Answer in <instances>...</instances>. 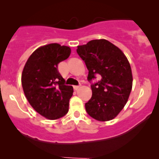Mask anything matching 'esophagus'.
<instances>
[{
	"label": "esophagus",
	"mask_w": 159,
	"mask_h": 159,
	"mask_svg": "<svg viewBox=\"0 0 159 159\" xmlns=\"http://www.w3.org/2000/svg\"><path fill=\"white\" fill-rule=\"evenodd\" d=\"M80 88V85H79V86L78 85H75V86H73V88H74L75 90H78Z\"/></svg>",
	"instance_id": "1"
}]
</instances>
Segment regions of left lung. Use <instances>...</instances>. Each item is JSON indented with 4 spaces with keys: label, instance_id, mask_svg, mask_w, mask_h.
I'll use <instances>...</instances> for the list:
<instances>
[{
    "label": "left lung",
    "instance_id": "left-lung-1",
    "mask_svg": "<svg viewBox=\"0 0 159 159\" xmlns=\"http://www.w3.org/2000/svg\"><path fill=\"white\" fill-rule=\"evenodd\" d=\"M88 70L92 98L85 103L87 113L98 121L116 117L128 100L132 88L130 64L123 52L106 40H93L77 47ZM99 76L97 82L92 81Z\"/></svg>",
    "mask_w": 159,
    "mask_h": 159
}]
</instances>
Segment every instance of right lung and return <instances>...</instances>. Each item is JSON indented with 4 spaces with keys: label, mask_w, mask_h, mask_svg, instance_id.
<instances>
[{
    "label": "right lung",
    "mask_w": 159,
    "mask_h": 159,
    "mask_svg": "<svg viewBox=\"0 0 159 159\" xmlns=\"http://www.w3.org/2000/svg\"><path fill=\"white\" fill-rule=\"evenodd\" d=\"M70 54L69 47L50 43L36 49L24 67L21 84L25 96L34 110L47 119H60L68 111L73 88L65 85L58 64Z\"/></svg>",
    "instance_id": "1"
}]
</instances>
